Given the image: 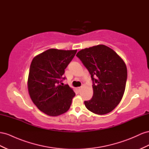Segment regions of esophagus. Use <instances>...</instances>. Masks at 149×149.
Listing matches in <instances>:
<instances>
[{
  "label": "esophagus",
  "instance_id": "esophagus-1",
  "mask_svg": "<svg viewBox=\"0 0 149 149\" xmlns=\"http://www.w3.org/2000/svg\"><path fill=\"white\" fill-rule=\"evenodd\" d=\"M81 89H82V86H80V87H78V90L79 91H81Z\"/></svg>",
  "mask_w": 149,
  "mask_h": 149
}]
</instances>
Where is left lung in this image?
I'll return each instance as SVG.
<instances>
[{
    "instance_id": "8db88e82",
    "label": "left lung",
    "mask_w": 149,
    "mask_h": 149,
    "mask_svg": "<svg viewBox=\"0 0 149 149\" xmlns=\"http://www.w3.org/2000/svg\"><path fill=\"white\" fill-rule=\"evenodd\" d=\"M76 56L91 74L93 95L84 101L88 110L98 115L110 113L121 101L127 79V66L115 52L104 45L79 51Z\"/></svg>"
}]
</instances>
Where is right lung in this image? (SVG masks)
<instances>
[{
	"instance_id": "1",
	"label": "right lung",
	"mask_w": 149,
	"mask_h": 149,
	"mask_svg": "<svg viewBox=\"0 0 149 149\" xmlns=\"http://www.w3.org/2000/svg\"><path fill=\"white\" fill-rule=\"evenodd\" d=\"M77 50L50 49L40 54L31 62L28 91L32 101L39 109L49 116H58L70 109L75 93L68 84L65 70Z\"/></svg>"
}]
</instances>
